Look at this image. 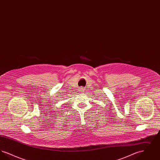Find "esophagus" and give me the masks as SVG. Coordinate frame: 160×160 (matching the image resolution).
Listing matches in <instances>:
<instances>
[{"label":"esophagus","instance_id":"obj_1","mask_svg":"<svg viewBox=\"0 0 160 160\" xmlns=\"http://www.w3.org/2000/svg\"><path fill=\"white\" fill-rule=\"evenodd\" d=\"M78 90H79V91L81 92H84V91H85V90H84V89L83 87H81V88H80Z\"/></svg>","mask_w":160,"mask_h":160}]
</instances>
